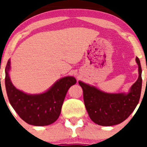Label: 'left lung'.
I'll use <instances>...</instances> for the list:
<instances>
[{"instance_id": "1", "label": "left lung", "mask_w": 147, "mask_h": 147, "mask_svg": "<svg viewBox=\"0 0 147 147\" xmlns=\"http://www.w3.org/2000/svg\"><path fill=\"white\" fill-rule=\"evenodd\" d=\"M139 66V78L131 86L127 94H109L80 81L83 90L84 105L92 121L101 126H113L120 124L129 117L140 99L142 90V67L139 59L136 57Z\"/></svg>"}]
</instances>
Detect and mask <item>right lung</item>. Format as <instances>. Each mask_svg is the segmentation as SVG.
Masks as SVG:
<instances>
[{
  "label": "right lung",
  "mask_w": 147,
  "mask_h": 147,
  "mask_svg": "<svg viewBox=\"0 0 147 147\" xmlns=\"http://www.w3.org/2000/svg\"><path fill=\"white\" fill-rule=\"evenodd\" d=\"M10 60L5 67V84L8 100L18 115L26 123L34 126H47L58 119L68 90L76 84L73 77L57 81L48 91L31 95L17 90L10 81L8 71Z\"/></svg>",
  "instance_id": "obj_1"
}]
</instances>
